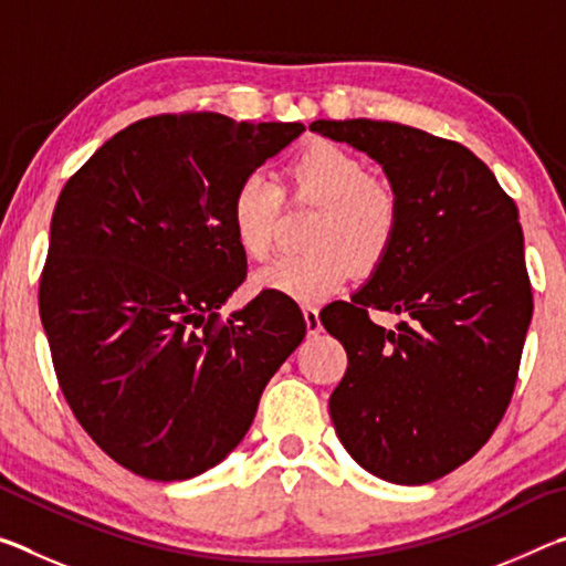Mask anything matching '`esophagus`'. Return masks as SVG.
Segmentation results:
<instances>
[{
	"instance_id": "esophagus-1",
	"label": "esophagus",
	"mask_w": 566,
	"mask_h": 566,
	"mask_svg": "<svg viewBox=\"0 0 566 566\" xmlns=\"http://www.w3.org/2000/svg\"><path fill=\"white\" fill-rule=\"evenodd\" d=\"M304 322H306V332L310 334H319L322 332V322H319V310L314 304H304L302 306Z\"/></svg>"
}]
</instances>
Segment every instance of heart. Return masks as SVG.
Instances as JSON below:
<instances>
[{
	"mask_svg": "<svg viewBox=\"0 0 566 566\" xmlns=\"http://www.w3.org/2000/svg\"><path fill=\"white\" fill-rule=\"evenodd\" d=\"M286 189L292 197L317 205L306 252L274 256L254 272V290L282 292L294 300L319 302L342 290L352 264L377 266L395 242L399 205L395 191L369 179V169L354 151L332 142H314L290 161ZM282 191L264 171L254 169L237 181L229 202V224L249 260H262L274 244Z\"/></svg>",
	"mask_w": 566,
	"mask_h": 566,
	"instance_id": "1",
	"label": "heart"
}]
</instances>
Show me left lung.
<instances>
[{
    "instance_id": "left-lung-1",
    "label": "left lung",
    "mask_w": 566,
    "mask_h": 566,
    "mask_svg": "<svg viewBox=\"0 0 566 566\" xmlns=\"http://www.w3.org/2000/svg\"><path fill=\"white\" fill-rule=\"evenodd\" d=\"M310 129L379 161L399 205L395 242L369 282L322 312L347 349L329 397L334 429L375 476L434 482L472 459L510 407L534 306L520 212L459 142L371 119ZM371 308L406 322L385 331Z\"/></svg>"
}]
</instances>
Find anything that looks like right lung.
I'll return each mask as SVG.
<instances>
[{
  "mask_svg": "<svg viewBox=\"0 0 566 566\" xmlns=\"http://www.w3.org/2000/svg\"><path fill=\"white\" fill-rule=\"evenodd\" d=\"M302 132L214 112L147 117L56 199L40 280L54 371L84 432L134 474L177 482L222 462L304 339L282 294L219 317L247 276L229 224L237 181Z\"/></svg>",
  "mask_w": 566,
  "mask_h": 566,
  "instance_id": "1",
  "label": "right lung"
}]
</instances>
